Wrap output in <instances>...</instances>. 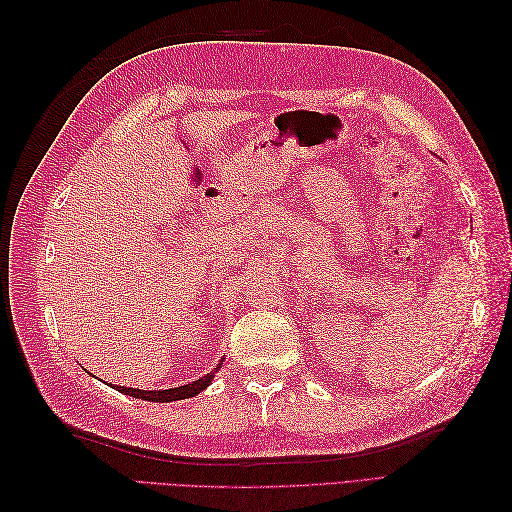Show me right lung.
I'll list each match as a JSON object with an SVG mask.
<instances>
[{
    "mask_svg": "<svg viewBox=\"0 0 512 512\" xmlns=\"http://www.w3.org/2000/svg\"><path fill=\"white\" fill-rule=\"evenodd\" d=\"M222 365V363H220ZM218 365V367H220ZM218 367H215L211 374L203 376L194 380L192 384H183V386H177V389H166V391H143V389H128V386H117V391H121L123 395H130V397H136V399H145V401H177V399H188V397H194L198 395L200 391H205L207 386L211 384L215 371H218Z\"/></svg>",
    "mask_w": 512,
    "mask_h": 512,
    "instance_id": "add662e5",
    "label": "right lung"
}]
</instances>
